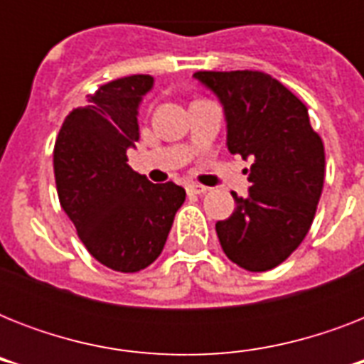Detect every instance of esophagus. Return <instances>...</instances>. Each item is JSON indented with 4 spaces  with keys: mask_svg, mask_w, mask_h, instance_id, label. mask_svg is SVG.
Masks as SVG:
<instances>
[{
    "mask_svg": "<svg viewBox=\"0 0 364 364\" xmlns=\"http://www.w3.org/2000/svg\"><path fill=\"white\" fill-rule=\"evenodd\" d=\"M185 191H187L188 196H198V194H204L208 188L202 187V185H194V183H188L187 187H185Z\"/></svg>",
    "mask_w": 364,
    "mask_h": 364,
    "instance_id": "34e87169",
    "label": "esophagus"
}]
</instances>
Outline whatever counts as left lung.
Returning a JSON list of instances; mask_svg holds the SVG:
<instances>
[{
  "instance_id": "left-lung-1",
  "label": "left lung",
  "mask_w": 364,
  "mask_h": 364,
  "mask_svg": "<svg viewBox=\"0 0 364 364\" xmlns=\"http://www.w3.org/2000/svg\"><path fill=\"white\" fill-rule=\"evenodd\" d=\"M219 96L228 151L251 159L249 196L232 193V215L215 225L223 251L249 272L282 264L316 217L325 181V147L306 105L264 71H196Z\"/></svg>"
}]
</instances>
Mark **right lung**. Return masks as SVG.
<instances>
[{
  "mask_svg": "<svg viewBox=\"0 0 364 364\" xmlns=\"http://www.w3.org/2000/svg\"><path fill=\"white\" fill-rule=\"evenodd\" d=\"M151 75H130L88 94L85 107L65 117L53 164L62 210L94 259L111 270L139 272L164 249L185 188L147 181L128 164L139 137L137 105Z\"/></svg>",
  "mask_w": 364,
  "mask_h": 364,
  "instance_id": "right-lung-1",
  "label": "right lung"
}]
</instances>
